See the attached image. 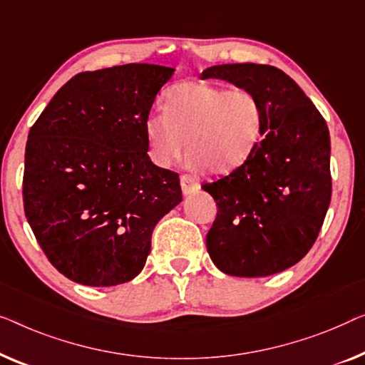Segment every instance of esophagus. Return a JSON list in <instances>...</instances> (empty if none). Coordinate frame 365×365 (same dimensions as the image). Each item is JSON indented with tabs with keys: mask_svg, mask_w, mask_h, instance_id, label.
I'll use <instances>...</instances> for the list:
<instances>
[{
	"mask_svg": "<svg viewBox=\"0 0 365 365\" xmlns=\"http://www.w3.org/2000/svg\"><path fill=\"white\" fill-rule=\"evenodd\" d=\"M180 185H182V192L185 195L197 192L198 187H200L197 178H195L193 175H188V173H183V175L180 177Z\"/></svg>",
	"mask_w": 365,
	"mask_h": 365,
	"instance_id": "34e87169",
	"label": "esophagus"
}]
</instances>
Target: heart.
Segmentation results:
<instances>
[{"label":"heart","mask_w":365,"mask_h":365,"mask_svg":"<svg viewBox=\"0 0 365 365\" xmlns=\"http://www.w3.org/2000/svg\"><path fill=\"white\" fill-rule=\"evenodd\" d=\"M145 133L153 162L170 167L185 140L193 167L230 173L243 167L264 135V110L246 89H227L207 81H185L170 87L163 114L147 119Z\"/></svg>","instance_id":"b5f03b06"}]
</instances>
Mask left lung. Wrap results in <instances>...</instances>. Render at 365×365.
I'll return each mask as SVG.
<instances>
[{
	"label": "left lung",
	"mask_w": 365,
	"mask_h": 365,
	"mask_svg": "<svg viewBox=\"0 0 365 365\" xmlns=\"http://www.w3.org/2000/svg\"><path fill=\"white\" fill-rule=\"evenodd\" d=\"M203 79H223L258 97L264 135L250 160L202 188L217 202L207 233L210 258L232 276L258 278L304 258L331 203V138L324 117L283 71L222 64Z\"/></svg>",
	"instance_id": "left-lung-1"
}]
</instances>
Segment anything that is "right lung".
I'll return each mask as SVG.
<instances>
[{
	"mask_svg": "<svg viewBox=\"0 0 365 365\" xmlns=\"http://www.w3.org/2000/svg\"><path fill=\"white\" fill-rule=\"evenodd\" d=\"M172 73L155 64L81 73L31 127L24 215L46 258L76 283L135 278L158 220L182 202L178 173L147 153L148 114Z\"/></svg>",
	"mask_w": 365,
	"mask_h": 365,
	"instance_id": "obj_1",
	"label": "right lung"
}]
</instances>
